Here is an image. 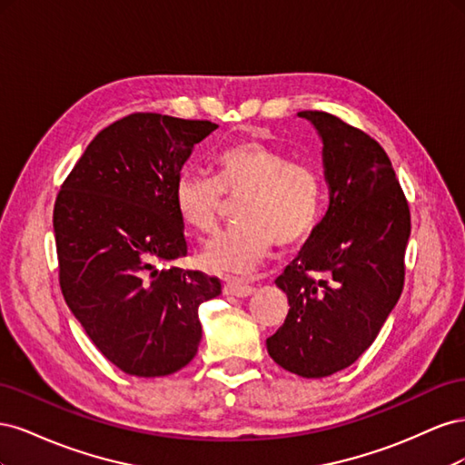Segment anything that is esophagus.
<instances>
[{
    "label": "esophagus",
    "instance_id": "esophagus-1",
    "mask_svg": "<svg viewBox=\"0 0 465 465\" xmlns=\"http://www.w3.org/2000/svg\"><path fill=\"white\" fill-rule=\"evenodd\" d=\"M223 291H224V294H231V297H241V299L250 297V294L254 292V289H252L250 285L238 283V281H227V283H224V287H223Z\"/></svg>",
    "mask_w": 465,
    "mask_h": 465
}]
</instances>
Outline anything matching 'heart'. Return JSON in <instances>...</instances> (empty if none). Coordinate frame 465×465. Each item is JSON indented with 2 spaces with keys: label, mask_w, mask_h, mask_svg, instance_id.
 Masks as SVG:
<instances>
[{
  "label": "heart",
  "mask_w": 465,
  "mask_h": 465,
  "mask_svg": "<svg viewBox=\"0 0 465 465\" xmlns=\"http://www.w3.org/2000/svg\"><path fill=\"white\" fill-rule=\"evenodd\" d=\"M213 168L215 178L184 171L174 182L178 215L207 236L221 229L224 193L242 198L236 211L241 224L203 252L209 270L250 275L270 258L273 244L292 248L314 232L326 202V184L316 166L248 139L221 149Z\"/></svg>",
  "instance_id": "1"
}]
</instances>
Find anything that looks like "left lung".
<instances>
[{
    "mask_svg": "<svg viewBox=\"0 0 465 465\" xmlns=\"http://www.w3.org/2000/svg\"><path fill=\"white\" fill-rule=\"evenodd\" d=\"M299 116L322 137L330 207L275 279L289 312L265 345L281 369L323 378L353 364L396 306L411 215L386 151L369 134L328 112Z\"/></svg>",
    "mask_w": 465,
    "mask_h": 465,
    "instance_id": "1",
    "label": "left lung"
}]
</instances>
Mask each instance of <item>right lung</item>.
Wrapping results in <instances>:
<instances>
[{"label":"right lung","instance_id":"right-lung-1","mask_svg":"<svg viewBox=\"0 0 465 465\" xmlns=\"http://www.w3.org/2000/svg\"><path fill=\"white\" fill-rule=\"evenodd\" d=\"M217 124L135 112L98 134L54 205L60 287L96 349L120 371L154 378L198 353V308L221 281L180 270L188 254L174 182Z\"/></svg>","mask_w":465,"mask_h":465}]
</instances>
